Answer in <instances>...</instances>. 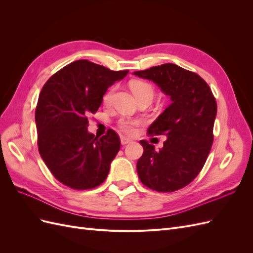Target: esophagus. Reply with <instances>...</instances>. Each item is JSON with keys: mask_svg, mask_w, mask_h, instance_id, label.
Masks as SVG:
<instances>
[{"mask_svg": "<svg viewBox=\"0 0 253 253\" xmlns=\"http://www.w3.org/2000/svg\"><path fill=\"white\" fill-rule=\"evenodd\" d=\"M120 142H121L122 145H126V144H127V143H129V142H132V140L128 139V138H126V137H121Z\"/></svg>", "mask_w": 253, "mask_h": 253, "instance_id": "obj_1", "label": "esophagus"}]
</instances>
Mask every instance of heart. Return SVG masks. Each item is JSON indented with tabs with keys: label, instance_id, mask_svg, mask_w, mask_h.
I'll use <instances>...</instances> for the list:
<instances>
[{
	"label": "heart",
	"instance_id": "obj_1",
	"mask_svg": "<svg viewBox=\"0 0 253 253\" xmlns=\"http://www.w3.org/2000/svg\"><path fill=\"white\" fill-rule=\"evenodd\" d=\"M131 88L136 98H141L147 95L154 96V90L149 83L143 81H134L131 84ZM113 95V89L108 91L103 97L104 102H109L111 100ZM141 124V120L138 119H121L119 122V126L122 128V131L128 135H133L136 132V127Z\"/></svg>",
	"mask_w": 253,
	"mask_h": 253
}]
</instances>
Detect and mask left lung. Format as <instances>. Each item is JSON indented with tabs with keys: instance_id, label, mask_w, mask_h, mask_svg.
Segmentation results:
<instances>
[{
	"instance_id": "left-lung-1",
	"label": "left lung",
	"mask_w": 253,
	"mask_h": 253,
	"mask_svg": "<svg viewBox=\"0 0 253 253\" xmlns=\"http://www.w3.org/2000/svg\"><path fill=\"white\" fill-rule=\"evenodd\" d=\"M154 82L171 103L150 126L151 135H165L158 151L140 140L143 154L137 173L144 186L158 192H173L192 181L201 172L213 142L217 105L211 88L195 73L166 63L134 72Z\"/></svg>"
}]
</instances>
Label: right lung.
Listing matches in <instances>:
<instances>
[{"instance_id":"right-lung-1","label":"right lung","mask_w":253,"mask_h":253,"mask_svg":"<svg viewBox=\"0 0 253 253\" xmlns=\"http://www.w3.org/2000/svg\"><path fill=\"white\" fill-rule=\"evenodd\" d=\"M127 73L79 60L44 84L35 114L38 148L51 174L63 185L85 190L105 180L120 139L111 128L102 137L89 133L87 116L98 111L108 88Z\"/></svg>"}]
</instances>
